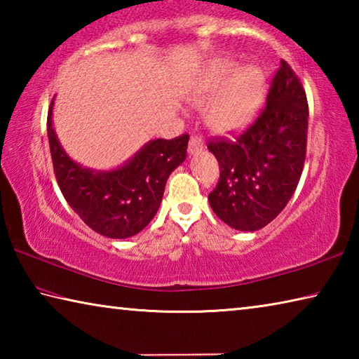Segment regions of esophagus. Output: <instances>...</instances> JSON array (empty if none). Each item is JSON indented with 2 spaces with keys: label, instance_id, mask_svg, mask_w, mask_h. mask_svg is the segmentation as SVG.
Here are the masks:
<instances>
[{
  "label": "esophagus",
  "instance_id": "esophagus-1",
  "mask_svg": "<svg viewBox=\"0 0 359 359\" xmlns=\"http://www.w3.org/2000/svg\"><path fill=\"white\" fill-rule=\"evenodd\" d=\"M204 149V141H203V137L201 136H191L190 137V144H188V154L190 155H196V154H199V151H201Z\"/></svg>",
  "mask_w": 359,
  "mask_h": 359
}]
</instances>
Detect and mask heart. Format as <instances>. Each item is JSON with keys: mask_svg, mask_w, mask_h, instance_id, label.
Instances as JSON below:
<instances>
[{"mask_svg": "<svg viewBox=\"0 0 359 359\" xmlns=\"http://www.w3.org/2000/svg\"><path fill=\"white\" fill-rule=\"evenodd\" d=\"M205 118L210 128L226 133L238 130L250 121L264 96V74L257 65L242 66L236 71L233 62H215L199 83L196 98L204 102Z\"/></svg>", "mask_w": 359, "mask_h": 359, "instance_id": "heart-1", "label": "heart"}]
</instances>
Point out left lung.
Returning a JSON list of instances; mask_svg holds the SVG:
<instances>
[{
  "instance_id": "1",
  "label": "left lung",
  "mask_w": 359,
  "mask_h": 359,
  "mask_svg": "<svg viewBox=\"0 0 359 359\" xmlns=\"http://www.w3.org/2000/svg\"><path fill=\"white\" fill-rule=\"evenodd\" d=\"M307 118L306 92L282 60L259 117L233 141L217 139L208 145L220 165L209 203L222 222L257 231L285 209L306 160Z\"/></svg>"
}]
</instances>
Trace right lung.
I'll use <instances>...</instances> for the list:
<instances>
[{
    "instance_id": "obj_1",
    "label": "right lung",
    "mask_w": 359,
    "mask_h": 359,
    "mask_svg": "<svg viewBox=\"0 0 359 359\" xmlns=\"http://www.w3.org/2000/svg\"><path fill=\"white\" fill-rule=\"evenodd\" d=\"M53 101L47 115L53 171L63 196L87 226L111 239H126L160 209L168 177L185 161L188 135L154 139L112 171H95L71 160L53 130Z\"/></svg>"
}]
</instances>
